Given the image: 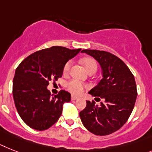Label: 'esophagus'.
<instances>
[{
	"label": "esophagus",
	"mask_w": 152,
	"mask_h": 152,
	"mask_svg": "<svg viewBox=\"0 0 152 152\" xmlns=\"http://www.w3.org/2000/svg\"><path fill=\"white\" fill-rule=\"evenodd\" d=\"M79 98L77 97V96H71V99L72 100H76V99H78Z\"/></svg>",
	"instance_id": "1"
}]
</instances>
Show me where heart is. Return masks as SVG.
<instances>
[{"instance_id": "heart-1", "label": "heart", "mask_w": 152, "mask_h": 152, "mask_svg": "<svg viewBox=\"0 0 152 152\" xmlns=\"http://www.w3.org/2000/svg\"><path fill=\"white\" fill-rule=\"evenodd\" d=\"M82 64L86 68V70H89L91 68H96L97 69V63L96 61L92 58H85L82 60ZM71 66V61H68V62L65 64L64 71L65 73L68 72ZM86 87V85L84 83L81 82L78 80L74 79L71 81H68L67 83V88L73 94L75 95H80L83 92L85 88Z\"/></svg>"}]
</instances>
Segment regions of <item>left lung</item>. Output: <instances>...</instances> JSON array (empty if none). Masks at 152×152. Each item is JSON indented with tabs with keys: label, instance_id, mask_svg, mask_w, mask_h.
<instances>
[{
	"label": "left lung",
	"instance_id": "8db88e82",
	"mask_svg": "<svg viewBox=\"0 0 152 152\" xmlns=\"http://www.w3.org/2000/svg\"><path fill=\"white\" fill-rule=\"evenodd\" d=\"M99 64L102 78L88 93L105 100L99 106L86 101L79 113L85 128L96 135H108L121 128L134 107L137 96L135 79L130 69L119 57L106 51L83 50Z\"/></svg>",
	"mask_w": 152,
	"mask_h": 152
}]
</instances>
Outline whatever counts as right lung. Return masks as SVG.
<instances>
[{"label":"right lung","mask_w":152,"mask_h":152,"mask_svg":"<svg viewBox=\"0 0 152 152\" xmlns=\"http://www.w3.org/2000/svg\"><path fill=\"white\" fill-rule=\"evenodd\" d=\"M81 49L52 46L37 51L18 65L13 79V98L20 117L31 128L45 130L59 120L71 94L61 90L53 96L47 88L51 80L62 77L65 64Z\"/></svg>","instance_id":"add662e5"}]
</instances>
